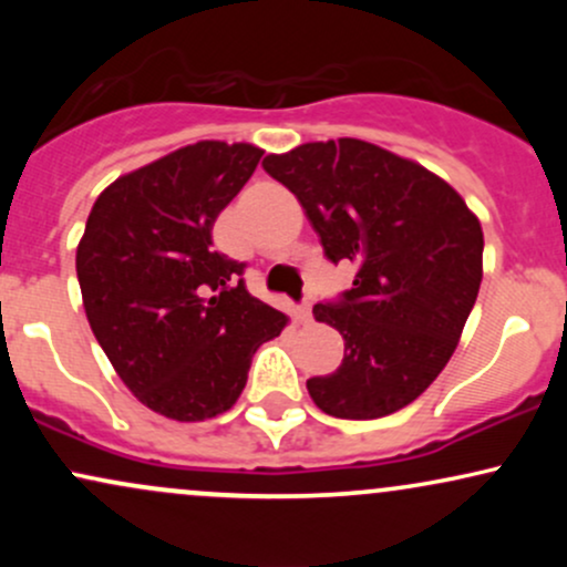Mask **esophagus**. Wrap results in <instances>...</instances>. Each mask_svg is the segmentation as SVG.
I'll list each match as a JSON object with an SVG mask.
<instances>
[{
  "label": "esophagus",
  "mask_w": 567,
  "mask_h": 567,
  "mask_svg": "<svg viewBox=\"0 0 567 567\" xmlns=\"http://www.w3.org/2000/svg\"><path fill=\"white\" fill-rule=\"evenodd\" d=\"M296 320L301 322V324H309V322H311V306H309V303L298 306V311H296Z\"/></svg>",
  "instance_id": "34e87169"
}]
</instances>
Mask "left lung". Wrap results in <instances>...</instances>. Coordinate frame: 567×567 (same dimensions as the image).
Instances as JSON below:
<instances>
[{"mask_svg":"<svg viewBox=\"0 0 567 567\" xmlns=\"http://www.w3.org/2000/svg\"><path fill=\"white\" fill-rule=\"evenodd\" d=\"M264 171L296 194L330 261L357 266L354 288L317 303L343 336L336 373L306 381L336 419L396 413L453 357L483 282V226L464 197L419 162L360 138L269 154Z\"/></svg>","mask_w":567,"mask_h":567,"instance_id":"left-lung-1","label":"left lung"}]
</instances>
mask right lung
<instances>
[{
    "instance_id": "obj_1",
    "label": "right lung",
    "mask_w": 567,
    "mask_h": 567,
    "mask_svg": "<svg viewBox=\"0 0 567 567\" xmlns=\"http://www.w3.org/2000/svg\"><path fill=\"white\" fill-rule=\"evenodd\" d=\"M264 148L199 141L101 192L76 245L84 315L116 375L154 413L205 421L243 394L252 354L288 315L213 250V224Z\"/></svg>"
}]
</instances>
